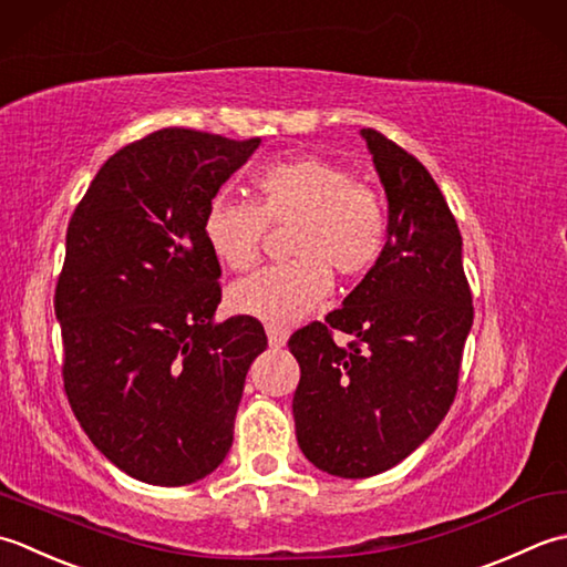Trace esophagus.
Returning a JSON list of instances; mask_svg holds the SVG:
<instances>
[{
  "label": "esophagus",
  "instance_id": "esophagus-1",
  "mask_svg": "<svg viewBox=\"0 0 567 567\" xmlns=\"http://www.w3.org/2000/svg\"><path fill=\"white\" fill-rule=\"evenodd\" d=\"M267 338H269L271 348L279 350V348H284L286 340H288V330L281 328V326H271V322H269V326H267Z\"/></svg>",
  "mask_w": 567,
  "mask_h": 567
}]
</instances>
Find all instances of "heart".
I'll return each mask as SVG.
<instances>
[{
	"mask_svg": "<svg viewBox=\"0 0 567 567\" xmlns=\"http://www.w3.org/2000/svg\"><path fill=\"white\" fill-rule=\"evenodd\" d=\"M254 203L215 193L203 213V237L213 257L233 271L259 261L269 225L293 223L288 251L293 261L247 276L233 286L237 313L291 326L332 291V271L362 276L379 261L389 239L381 195L328 158L300 154L259 168Z\"/></svg>",
	"mask_w": 567,
	"mask_h": 567,
	"instance_id": "heart-1",
	"label": "heart"
}]
</instances>
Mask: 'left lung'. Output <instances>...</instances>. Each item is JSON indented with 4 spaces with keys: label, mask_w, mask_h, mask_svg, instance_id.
Returning <instances> with one entry per match:
<instances>
[{
    "label": "left lung",
    "mask_w": 567,
    "mask_h": 567,
    "mask_svg": "<svg viewBox=\"0 0 567 567\" xmlns=\"http://www.w3.org/2000/svg\"><path fill=\"white\" fill-rule=\"evenodd\" d=\"M360 134L386 193V249L342 308L288 340L300 364L298 445L344 480L386 472L429 441L455 399L475 318L462 237L437 183L384 134ZM332 329L355 340L340 349Z\"/></svg>",
    "instance_id": "left-lung-1"
}]
</instances>
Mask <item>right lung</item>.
I'll use <instances>...</instances> for the list:
<instances>
[{
  "mask_svg": "<svg viewBox=\"0 0 567 567\" xmlns=\"http://www.w3.org/2000/svg\"><path fill=\"white\" fill-rule=\"evenodd\" d=\"M261 138L168 126L120 148L80 200L55 286L63 384L75 419L126 475L183 487L217 470L267 334L215 322L219 261L207 200Z\"/></svg>",
  "mask_w": 567,
  "mask_h": 567,
  "instance_id": "add662e5",
  "label": "right lung"
}]
</instances>
